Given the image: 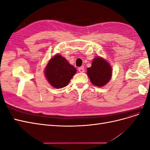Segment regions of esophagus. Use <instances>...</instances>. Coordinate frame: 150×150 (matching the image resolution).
Listing matches in <instances>:
<instances>
[{
  "label": "esophagus",
  "mask_w": 150,
  "mask_h": 150,
  "mask_svg": "<svg viewBox=\"0 0 150 150\" xmlns=\"http://www.w3.org/2000/svg\"><path fill=\"white\" fill-rule=\"evenodd\" d=\"M78 71L80 72H84V69L83 67H81L78 68Z\"/></svg>",
  "instance_id": "obj_1"
}]
</instances>
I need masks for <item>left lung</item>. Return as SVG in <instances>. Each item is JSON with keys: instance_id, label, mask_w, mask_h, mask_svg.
Listing matches in <instances>:
<instances>
[{"instance_id": "8db88e82", "label": "left lung", "mask_w": 150, "mask_h": 150, "mask_svg": "<svg viewBox=\"0 0 150 150\" xmlns=\"http://www.w3.org/2000/svg\"><path fill=\"white\" fill-rule=\"evenodd\" d=\"M87 74L93 84L102 87L111 78L112 69L110 64L100 57H95L91 67L87 68Z\"/></svg>"}]
</instances>
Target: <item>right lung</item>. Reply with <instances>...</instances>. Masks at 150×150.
I'll list each match as a JSON object with an SVG mask.
<instances>
[{
    "mask_svg": "<svg viewBox=\"0 0 150 150\" xmlns=\"http://www.w3.org/2000/svg\"><path fill=\"white\" fill-rule=\"evenodd\" d=\"M76 73V68L60 54L49 60L44 71L48 82L56 89L66 86Z\"/></svg>",
    "mask_w": 150,
    "mask_h": 150,
    "instance_id": "add662e5",
    "label": "right lung"
}]
</instances>
